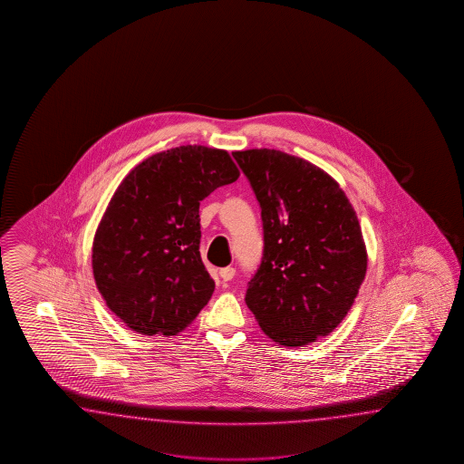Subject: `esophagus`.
Masks as SVG:
<instances>
[{"mask_svg": "<svg viewBox=\"0 0 464 464\" xmlns=\"http://www.w3.org/2000/svg\"><path fill=\"white\" fill-rule=\"evenodd\" d=\"M218 274H220V278H222L224 282H228V280H232L234 276H236V268H234V266H226V268H222Z\"/></svg>", "mask_w": 464, "mask_h": 464, "instance_id": "obj_1", "label": "esophagus"}]
</instances>
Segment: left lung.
Masks as SVG:
<instances>
[{"label": "left lung", "instance_id": "8db88e82", "mask_svg": "<svg viewBox=\"0 0 464 464\" xmlns=\"http://www.w3.org/2000/svg\"><path fill=\"white\" fill-rule=\"evenodd\" d=\"M262 208L264 256L246 306L268 338L304 346L328 335L366 274L362 227L335 179L276 149L232 152Z\"/></svg>", "mask_w": 464, "mask_h": 464}]
</instances>
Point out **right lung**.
<instances>
[{
	"instance_id": "1",
	"label": "right lung",
	"mask_w": 464,
	"mask_h": 464,
	"mask_svg": "<svg viewBox=\"0 0 464 464\" xmlns=\"http://www.w3.org/2000/svg\"><path fill=\"white\" fill-rule=\"evenodd\" d=\"M240 176L227 150L180 146L129 172L99 222L92 274L114 315L140 335H176L216 284L202 264L200 200Z\"/></svg>"
}]
</instances>
